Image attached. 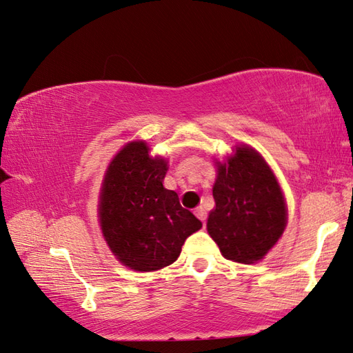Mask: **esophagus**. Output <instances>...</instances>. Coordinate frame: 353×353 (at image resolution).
I'll return each mask as SVG.
<instances>
[{
  "label": "esophagus",
  "mask_w": 353,
  "mask_h": 353,
  "mask_svg": "<svg viewBox=\"0 0 353 353\" xmlns=\"http://www.w3.org/2000/svg\"><path fill=\"white\" fill-rule=\"evenodd\" d=\"M196 215H197V219H199L201 223L206 221V211H205V209L201 208V206L196 209Z\"/></svg>",
  "instance_id": "esophagus-1"
}]
</instances>
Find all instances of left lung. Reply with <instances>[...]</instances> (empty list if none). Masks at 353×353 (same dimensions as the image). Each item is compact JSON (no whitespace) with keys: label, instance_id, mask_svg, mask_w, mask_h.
<instances>
[{"label":"left lung","instance_id":"8db88e82","mask_svg":"<svg viewBox=\"0 0 353 353\" xmlns=\"http://www.w3.org/2000/svg\"><path fill=\"white\" fill-rule=\"evenodd\" d=\"M219 165L212 188L215 209L208 232L224 258L243 264L262 259L283 234L287 208L272 170L250 147Z\"/></svg>","mask_w":353,"mask_h":353}]
</instances>
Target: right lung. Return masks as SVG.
<instances>
[{
    "instance_id": "obj_1",
    "label": "right lung",
    "mask_w": 353,
    "mask_h": 353,
    "mask_svg": "<svg viewBox=\"0 0 353 353\" xmlns=\"http://www.w3.org/2000/svg\"><path fill=\"white\" fill-rule=\"evenodd\" d=\"M167 162L150 157L145 142L127 144L110 162L100 196V224L125 267L153 272L172 264L201 221L163 188Z\"/></svg>"
}]
</instances>
